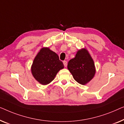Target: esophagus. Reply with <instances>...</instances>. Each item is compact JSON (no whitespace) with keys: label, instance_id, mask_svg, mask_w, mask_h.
<instances>
[{"label":"esophagus","instance_id":"1","mask_svg":"<svg viewBox=\"0 0 124 124\" xmlns=\"http://www.w3.org/2000/svg\"><path fill=\"white\" fill-rule=\"evenodd\" d=\"M63 64H64V67H67V62L66 61H64L63 62Z\"/></svg>","mask_w":124,"mask_h":124}]
</instances>
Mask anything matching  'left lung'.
<instances>
[{"instance_id":"left-lung-1","label":"left lung","mask_w":124,"mask_h":124,"mask_svg":"<svg viewBox=\"0 0 124 124\" xmlns=\"http://www.w3.org/2000/svg\"><path fill=\"white\" fill-rule=\"evenodd\" d=\"M67 69L74 79L81 85H86L95 74L94 61L86 48L78 50L75 57L68 63Z\"/></svg>"}]
</instances>
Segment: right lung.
Listing matches in <instances>:
<instances>
[{"label":"right lung","mask_w":124,"mask_h":124,"mask_svg":"<svg viewBox=\"0 0 124 124\" xmlns=\"http://www.w3.org/2000/svg\"><path fill=\"white\" fill-rule=\"evenodd\" d=\"M63 68L58 54L49 48L43 47L35 57L31 70L36 81L45 85L53 81L59 71Z\"/></svg>","instance_id":"add662e5"}]
</instances>
